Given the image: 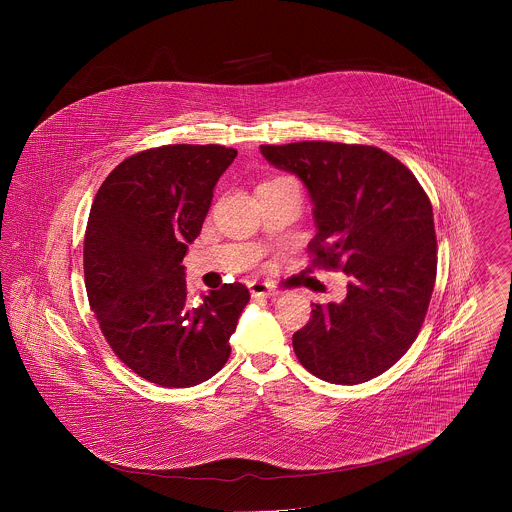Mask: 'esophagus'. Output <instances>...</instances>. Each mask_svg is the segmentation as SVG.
<instances>
[{
  "instance_id": "obj_1",
  "label": "esophagus",
  "mask_w": 512,
  "mask_h": 512,
  "mask_svg": "<svg viewBox=\"0 0 512 512\" xmlns=\"http://www.w3.org/2000/svg\"><path fill=\"white\" fill-rule=\"evenodd\" d=\"M249 288H251L253 297H276L278 295L276 290H270L267 284H263V282H253Z\"/></svg>"
}]
</instances>
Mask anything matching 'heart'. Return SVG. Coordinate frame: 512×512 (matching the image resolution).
I'll return each mask as SVG.
<instances>
[{
  "instance_id": "obj_1",
  "label": "heart",
  "mask_w": 512,
  "mask_h": 512,
  "mask_svg": "<svg viewBox=\"0 0 512 512\" xmlns=\"http://www.w3.org/2000/svg\"><path fill=\"white\" fill-rule=\"evenodd\" d=\"M282 184H295L290 176H272L267 178L265 182H261L259 186H282Z\"/></svg>"
}]
</instances>
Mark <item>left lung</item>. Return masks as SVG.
Segmentation results:
<instances>
[{
  "mask_svg": "<svg viewBox=\"0 0 512 512\" xmlns=\"http://www.w3.org/2000/svg\"><path fill=\"white\" fill-rule=\"evenodd\" d=\"M315 203L313 263L349 274L341 303H313L293 351L330 384H363L416 340L436 284L434 213L413 172L380 147L336 142L261 146Z\"/></svg>",
  "mask_w": 512,
  "mask_h": 512,
  "instance_id": "8db88e82",
  "label": "left lung"
}]
</instances>
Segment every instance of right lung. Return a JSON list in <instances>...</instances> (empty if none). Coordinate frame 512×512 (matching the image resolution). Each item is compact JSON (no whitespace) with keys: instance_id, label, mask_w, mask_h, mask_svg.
Here are the masks:
<instances>
[{"instance_id":"right-lung-1","label":"right lung","mask_w":512,"mask_h":512,"mask_svg":"<svg viewBox=\"0 0 512 512\" xmlns=\"http://www.w3.org/2000/svg\"><path fill=\"white\" fill-rule=\"evenodd\" d=\"M232 147L140 151L103 180L84 236V282L115 355L147 382L192 388L230 357L249 292L224 284L192 303L182 259L201 232Z\"/></svg>"}]
</instances>
